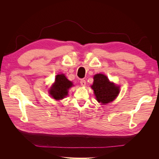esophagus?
Wrapping results in <instances>:
<instances>
[{
  "label": "esophagus",
  "mask_w": 159,
  "mask_h": 159,
  "mask_svg": "<svg viewBox=\"0 0 159 159\" xmlns=\"http://www.w3.org/2000/svg\"><path fill=\"white\" fill-rule=\"evenodd\" d=\"M80 84H81V85H82V86L85 85V84H86V81H85V80L84 79L81 80H80Z\"/></svg>",
  "instance_id": "obj_1"
}]
</instances>
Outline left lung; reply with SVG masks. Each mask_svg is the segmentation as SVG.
I'll return each mask as SVG.
<instances>
[{"label":"left lung","instance_id":"left-lung-1","mask_svg":"<svg viewBox=\"0 0 159 159\" xmlns=\"http://www.w3.org/2000/svg\"><path fill=\"white\" fill-rule=\"evenodd\" d=\"M93 84L91 88L98 102L103 104L112 102L119 93V87L110 82L109 79L103 74H96L93 77Z\"/></svg>","mask_w":159,"mask_h":159}]
</instances>
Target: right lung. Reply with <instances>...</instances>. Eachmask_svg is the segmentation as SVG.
I'll use <instances>...</instances> for the list:
<instances>
[{
  "mask_svg": "<svg viewBox=\"0 0 159 159\" xmlns=\"http://www.w3.org/2000/svg\"><path fill=\"white\" fill-rule=\"evenodd\" d=\"M72 85V82L67 79L64 74L57 75L55 83L50 90V94L56 100L64 99L68 95V89Z\"/></svg>",
  "mask_w": 159,
  "mask_h": 159,
  "instance_id": "add662e5",
  "label": "right lung"
}]
</instances>
